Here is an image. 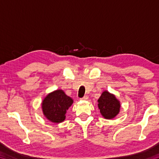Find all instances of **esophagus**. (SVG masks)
Segmentation results:
<instances>
[{"label":"esophagus","mask_w":159,"mask_h":159,"mask_svg":"<svg viewBox=\"0 0 159 159\" xmlns=\"http://www.w3.org/2000/svg\"><path fill=\"white\" fill-rule=\"evenodd\" d=\"M88 99V95H85L83 98H81L80 99H81V100H87Z\"/></svg>","instance_id":"obj_1"}]
</instances>
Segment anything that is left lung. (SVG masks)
I'll return each instance as SVG.
<instances>
[{
    "instance_id": "1",
    "label": "left lung",
    "mask_w": 159,
    "mask_h": 159,
    "mask_svg": "<svg viewBox=\"0 0 159 159\" xmlns=\"http://www.w3.org/2000/svg\"><path fill=\"white\" fill-rule=\"evenodd\" d=\"M98 102L100 114L106 119H112L119 114L120 102L115 95L110 93L108 90L102 92Z\"/></svg>"
}]
</instances>
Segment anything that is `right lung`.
I'll use <instances>...</instances> for the list:
<instances>
[{"label": "right lung", "mask_w": 159, "mask_h": 159, "mask_svg": "<svg viewBox=\"0 0 159 159\" xmlns=\"http://www.w3.org/2000/svg\"><path fill=\"white\" fill-rule=\"evenodd\" d=\"M74 103L71 98L64 90L59 89L48 93L43 99L41 109L44 116L54 123L63 122L66 118L67 110Z\"/></svg>", "instance_id": "right-lung-1"}]
</instances>
